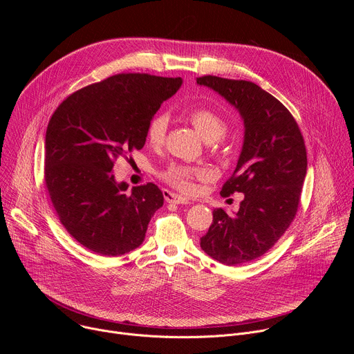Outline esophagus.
Wrapping results in <instances>:
<instances>
[{
    "instance_id": "esophagus-1",
    "label": "esophagus",
    "mask_w": 354,
    "mask_h": 354,
    "mask_svg": "<svg viewBox=\"0 0 354 354\" xmlns=\"http://www.w3.org/2000/svg\"><path fill=\"white\" fill-rule=\"evenodd\" d=\"M164 197H165V200L168 201V203H174V205H187L189 203V198L187 197L180 196V194L174 193V192H169V190L164 192Z\"/></svg>"
}]
</instances>
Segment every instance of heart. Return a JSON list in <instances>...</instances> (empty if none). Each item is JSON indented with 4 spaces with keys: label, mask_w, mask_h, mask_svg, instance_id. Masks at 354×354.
Returning a JSON list of instances; mask_svg holds the SVG:
<instances>
[{
    "label": "heart",
    "mask_w": 354,
    "mask_h": 354,
    "mask_svg": "<svg viewBox=\"0 0 354 354\" xmlns=\"http://www.w3.org/2000/svg\"><path fill=\"white\" fill-rule=\"evenodd\" d=\"M187 119L194 130L206 141H216L224 136L227 124L221 116L207 108H194L187 113ZM168 129V118L164 113L156 115L147 127V138L151 145H161L165 140ZM164 179L172 186L182 190H192L194 179L209 176V171L201 167H190L183 164L169 165L164 174Z\"/></svg>",
    "instance_id": "obj_1"
}]
</instances>
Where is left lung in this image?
<instances>
[{"mask_svg": "<svg viewBox=\"0 0 354 354\" xmlns=\"http://www.w3.org/2000/svg\"><path fill=\"white\" fill-rule=\"evenodd\" d=\"M203 85L234 106L243 122V142L223 196L243 193L239 210L213 212V224L200 238L206 254L228 266L254 261L280 239L295 217L307 175V151L287 108L250 81L200 77Z\"/></svg>", "mask_w": 354, "mask_h": 354, "instance_id": "8db88e82", "label": "left lung"}]
</instances>
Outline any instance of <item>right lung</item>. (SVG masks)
Listing matches in <instances>:
<instances>
[{
    "label": "right lung",
    "mask_w": 354,
    "mask_h": 354,
    "mask_svg": "<svg viewBox=\"0 0 354 354\" xmlns=\"http://www.w3.org/2000/svg\"><path fill=\"white\" fill-rule=\"evenodd\" d=\"M182 78L119 74L88 85L56 109L44 138V182L56 213L82 246L102 257L138 248L162 207L154 183L118 182L115 161L141 149L149 120Z\"/></svg>",
    "instance_id": "1"
}]
</instances>
